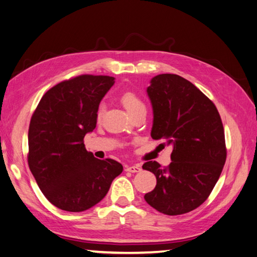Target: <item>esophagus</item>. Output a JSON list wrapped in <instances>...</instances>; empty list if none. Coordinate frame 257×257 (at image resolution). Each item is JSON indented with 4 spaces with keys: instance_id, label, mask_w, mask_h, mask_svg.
I'll use <instances>...</instances> for the list:
<instances>
[{
    "instance_id": "1",
    "label": "esophagus",
    "mask_w": 257,
    "mask_h": 257,
    "mask_svg": "<svg viewBox=\"0 0 257 257\" xmlns=\"http://www.w3.org/2000/svg\"><path fill=\"white\" fill-rule=\"evenodd\" d=\"M126 172L139 173V172H141V167L139 165H130V166L126 167Z\"/></svg>"
}]
</instances>
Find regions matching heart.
<instances>
[{
    "instance_id": "1",
    "label": "heart",
    "mask_w": 257,
    "mask_h": 257,
    "mask_svg": "<svg viewBox=\"0 0 257 257\" xmlns=\"http://www.w3.org/2000/svg\"><path fill=\"white\" fill-rule=\"evenodd\" d=\"M120 101L122 103V105L126 108L129 114L133 116L138 111L140 110H146V104L141 100V97L138 95L137 93H135L134 91H126L123 92L120 96ZM104 104H100L97 107L96 110V118L97 120H100L103 114H104Z\"/></svg>"
}]
</instances>
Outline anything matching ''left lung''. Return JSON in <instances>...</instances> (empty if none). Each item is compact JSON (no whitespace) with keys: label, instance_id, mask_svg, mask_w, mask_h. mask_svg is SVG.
Here are the masks:
<instances>
[{"label":"left lung","instance_id":"1","mask_svg":"<svg viewBox=\"0 0 257 257\" xmlns=\"http://www.w3.org/2000/svg\"><path fill=\"white\" fill-rule=\"evenodd\" d=\"M148 94L154 120L151 137L172 144V163L155 161L142 168L153 173L156 187L144 195L159 212L175 216L191 212L206 201L227 157L225 131L215 104L187 79L162 74L151 80Z\"/></svg>","mask_w":257,"mask_h":257}]
</instances>
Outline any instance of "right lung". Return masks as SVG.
<instances>
[{
	"instance_id": "obj_1",
	"label": "right lung",
	"mask_w": 257,
	"mask_h": 257,
	"mask_svg": "<svg viewBox=\"0 0 257 257\" xmlns=\"http://www.w3.org/2000/svg\"><path fill=\"white\" fill-rule=\"evenodd\" d=\"M114 77L80 75L51 88L31 116L28 165L39 188L54 206L83 212L100 202L122 165L98 160L83 138L96 126V110Z\"/></svg>"
}]
</instances>
